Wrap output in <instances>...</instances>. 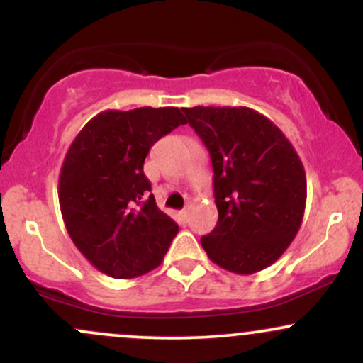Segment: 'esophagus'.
<instances>
[{
	"label": "esophagus",
	"instance_id": "esophagus-1",
	"mask_svg": "<svg viewBox=\"0 0 363 363\" xmlns=\"http://www.w3.org/2000/svg\"><path fill=\"white\" fill-rule=\"evenodd\" d=\"M181 218L182 220H187V210H182L181 211Z\"/></svg>",
	"mask_w": 363,
	"mask_h": 363
}]
</instances>
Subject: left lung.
<instances>
[{
	"label": "left lung",
	"instance_id": "8db88e82",
	"mask_svg": "<svg viewBox=\"0 0 363 363\" xmlns=\"http://www.w3.org/2000/svg\"><path fill=\"white\" fill-rule=\"evenodd\" d=\"M213 165L218 222L201 237L208 257L235 274L272 266L297 235L307 179L294 145L251 107L182 109Z\"/></svg>",
	"mask_w": 363,
	"mask_h": 363
}]
</instances>
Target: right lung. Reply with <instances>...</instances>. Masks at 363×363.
Returning <instances> with one entry per match:
<instances>
[{
    "label": "right lung",
    "mask_w": 363,
    "mask_h": 363,
    "mask_svg": "<svg viewBox=\"0 0 363 363\" xmlns=\"http://www.w3.org/2000/svg\"><path fill=\"white\" fill-rule=\"evenodd\" d=\"M181 124L177 107L109 109L69 145L57 182L62 222L101 273L131 280L164 261L179 227L147 196L143 164L152 145Z\"/></svg>",
    "instance_id": "obj_1"
}]
</instances>
